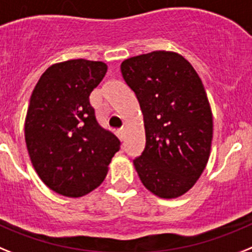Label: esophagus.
Listing matches in <instances>:
<instances>
[{"instance_id":"obj_1","label":"esophagus","mask_w":252,"mask_h":252,"mask_svg":"<svg viewBox=\"0 0 252 252\" xmlns=\"http://www.w3.org/2000/svg\"><path fill=\"white\" fill-rule=\"evenodd\" d=\"M117 135H118V138H119L120 141H123V139H124V130H123V129H120V130H118Z\"/></svg>"}]
</instances>
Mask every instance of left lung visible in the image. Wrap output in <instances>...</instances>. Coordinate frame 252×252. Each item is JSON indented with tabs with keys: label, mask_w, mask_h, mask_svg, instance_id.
Wrapping results in <instances>:
<instances>
[{
	"label": "left lung",
	"mask_w": 252,
	"mask_h": 252,
	"mask_svg": "<svg viewBox=\"0 0 252 252\" xmlns=\"http://www.w3.org/2000/svg\"><path fill=\"white\" fill-rule=\"evenodd\" d=\"M143 114L146 147L133 161L146 189L175 199L189 191L211 156L213 115L204 85L189 61L155 50L122 62Z\"/></svg>",
	"instance_id": "1"
}]
</instances>
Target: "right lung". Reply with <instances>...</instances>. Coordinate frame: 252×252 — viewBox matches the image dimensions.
I'll return each instance as SVG.
<instances>
[{"instance_id": "add662e5", "label": "right lung", "mask_w": 252, "mask_h": 252, "mask_svg": "<svg viewBox=\"0 0 252 252\" xmlns=\"http://www.w3.org/2000/svg\"><path fill=\"white\" fill-rule=\"evenodd\" d=\"M106 71L99 61L54 63L32 90L26 147L40 180L60 195L81 198L96 189L119 151V139L97 124L90 105Z\"/></svg>"}]
</instances>
